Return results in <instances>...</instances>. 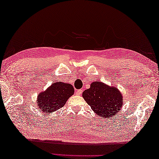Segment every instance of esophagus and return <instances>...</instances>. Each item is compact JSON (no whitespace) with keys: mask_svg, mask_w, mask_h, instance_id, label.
<instances>
[{"mask_svg":"<svg viewBox=\"0 0 159 159\" xmlns=\"http://www.w3.org/2000/svg\"><path fill=\"white\" fill-rule=\"evenodd\" d=\"M82 89H79V90H77V92H76V93L77 95H81L82 94Z\"/></svg>","mask_w":159,"mask_h":159,"instance_id":"34e87169","label":"esophagus"}]
</instances>
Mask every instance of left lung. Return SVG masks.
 Instances as JSON below:
<instances>
[{
	"instance_id": "obj_1",
	"label": "left lung",
	"mask_w": 159,
	"mask_h": 159,
	"mask_svg": "<svg viewBox=\"0 0 159 159\" xmlns=\"http://www.w3.org/2000/svg\"><path fill=\"white\" fill-rule=\"evenodd\" d=\"M82 97L93 111L104 118L115 116L123 106V96L118 88L101 82L92 83Z\"/></svg>"
}]
</instances>
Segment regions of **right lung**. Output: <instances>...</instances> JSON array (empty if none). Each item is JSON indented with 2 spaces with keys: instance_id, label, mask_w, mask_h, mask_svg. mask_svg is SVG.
I'll return each instance as SVG.
<instances>
[{
  "instance_id": "obj_1",
  "label": "right lung",
  "mask_w": 159,
  "mask_h": 159,
  "mask_svg": "<svg viewBox=\"0 0 159 159\" xmlns=\"http://www.w3.org/2000/svg\"><path fill=\"white\" fill-rule=\"evenodd\" d=\"M74 92L72 84L62 82H53L46 91L38 94V108L47 114L53 113L66 104Z\"/></svg>"
}]
</instances>
